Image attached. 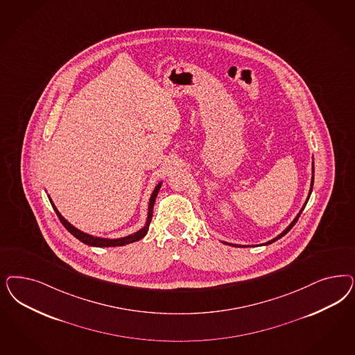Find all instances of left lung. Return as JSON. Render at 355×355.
<instances>
[{
  "label": "left lung",
  "instance_id": "obj_1",
  "mask_svg": "<svg viewBox=\"0 0 355 355\" xmlns=\"http://www.w3.org/2000/svg\"><path fill=\"white\" fill-rule=\"evenodd\" d=\"M313 172H315V170H313V162H312V179H311V188H309V197H307V200H306V202H304V205H303V207L300 209V211L297 213V217L294 218V220L287 226L286 229L284 230L278 236H275V239H272V241H266V243H263V244H261V245H268V244H270V243H273V241H278L279 238H282L284 235H286L287 232L290 231V230L293 229L294 227V225L297 223V219H299V217H300V214H302V211H303V209L306 207V205H307V202H309V196H311V192H312V187H313ZM225 244H230V245H232V247H241V245H238V244H232V243H226V241H223ZM243 247H245V245H243Z\"/></svg>",
  "mask_w": 355,
  "mask_h": 355
}]
</instances>
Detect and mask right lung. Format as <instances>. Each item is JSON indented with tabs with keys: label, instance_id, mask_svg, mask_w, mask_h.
<instances>
[{
	"label": "right lung",
	"instance_id": "right-lung-1",
	"mask_svg": "<svg viewBox=\"0 0 355 355\" xmlns=\"http://www.w3.org/2000/svg\"><path fill=\"white\" fill-rule=\"evenodd\" d=\"M160 185H162V182L158 183V185L154 188L153 193H151V196H150L149 211H148V219H146V225H145L142 229L138 230L137 232H135V234H130V235L124 236V238H119V239H107V238H98V236L89 235V234H86V232H83V231H80V230L76 229L73 225H70L68 220H67L65 218L62 217V216L60 214V211H58V207H56L55 204L52 202L51 197H49V201H51V204H52V206H53V209H55V211H56V214H58L60 222H61V223L64 225V227L68 230L69 232H70L73 236H76L78 241H82V243H85V244H87V245H92V247H99V248H101V247H120V245H125V244L133 243V241H138L139 239H142V238H144V236L148 234V231H149L150 222H151V218H153V207H154L155 198H157L158 192H159Z\"/></svg>",
	"mask_w": 355,
	"mask_h": 355
}]
</instances>
